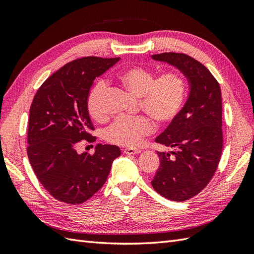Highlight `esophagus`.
<instances>
[{
    "label": "esophagus",
    "mask_w": 254,
    "mask_h": 254,
    "mask_svg": "<svg viewBox=\"0 0 254 254\" xmlns=\"http://www.w3.org/2000/svg\"><path fill=\"white\" fill-rule=\"evenodd\" d=\"M123 152L126 153V155H137V153L141 152V150L133 149V148H125L124 150H123Z\"/></svg>",
    "instance_id": "34e87169"
}]
</instances>
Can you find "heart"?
<instances>
[{"label": "heart", "mask_w": 254, "mask_h": 254, "mask_svg": "<svg viewBox=\"0 0 254 254\" xmlns=\"http://www.w3.org/2000/svg\"><path fill=\"white\" fill-rule=\"evenodd\" d=\"M150 68L131 65L121 70L118 81L132 94L140 97V105L160 124L173 121L180 112L187 96V80L178 72H166L155 77ZM107 83L97 81L89 92L87 107L91 118L103 122L107 119L105 96ZM153 121L148 115L120 117L105 130L109 143L134 147L144 136L153 131Z\"/></svg>", "instance_id": "1"}]
</instances>
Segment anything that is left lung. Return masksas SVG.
I'll return each instance as SVG.
<instances>
[{
  "instance_id": "8db88e82",
  "label": "left lung",
  "mask_w": 254,
  "mask_h": 254,
  "mask_svg": "<svg viewBox=\"0 0 254 254\" xmlns=\"http://www.w3.org/2000/svg\"><path fill=\"white\" fill-rule=\"evenodd\" d=\"M153 60L176 66L190 84L188 101L156 142L178 151L159 152L160 166L151 181L157 193L184 201L207 186L222 151V107L218 81L202 64L183 53L152 55Z\"/></svg>"
}]
</instances>
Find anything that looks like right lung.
<instances>
[{
	"label": "right lung",
	"mask_w": 254,
	"mask_h": 254,
	"mask_svg": "<svg viewBox=\"0 0 254 254\" xmlns=\"http://www.w3.org/2000/svg\"><path fill=\"white\" fill-rule=\"evenodd\" d=\"M120 60L83 57L51 75L38 89L29 110L27 156L38 180L61 202L78 204L102 189L114 159L115 145L97 144L95 152L78 153L80 141L96 137L87 99L93 80Z\"/></svg>",
	"instance_id": "add662e5"
}]
</instances>
